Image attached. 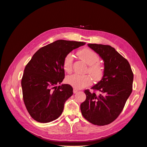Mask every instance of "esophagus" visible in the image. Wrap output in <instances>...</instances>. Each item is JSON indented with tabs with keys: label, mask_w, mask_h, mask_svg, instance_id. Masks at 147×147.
<instances>
[{
	"label": "esophagus",
	"mask_w": 147,
	"mask_h": 147,
	"mask_svg": "<svg viewBox=\"0 0 147 147\" xmlns=\"http://www.w3.org/2000/svg\"><path fill=\"white\" fill-rule=\"evenodd\" d=\"M78 92V89H73V93L74 94H76V93H77Z\"/></svg>",
	"instance_id": "esophagus-1"
}]
</instances>
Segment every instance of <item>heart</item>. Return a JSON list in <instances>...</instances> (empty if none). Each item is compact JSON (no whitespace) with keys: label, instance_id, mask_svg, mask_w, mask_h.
<instances>
[{"label":"heart","instance_id":"heart-1","mask_svg":"<svg viewBox=\"0 0 147 147\" xmlns=\"http://www.w3.org/2000/svg\"><path fill=\"white\" fill-rule=\"evenodd\" d=\"M78 55L82 61L89 66L88 72L95 81H99L104 74V67L98 61L99 56L91 49L85 48L79 51ZM73 55L72 53L67 54L63 59V67L66 73H71L73 63ZM66 81L68 84L75 89H82L91 84L92 78L88 74L79 75L73 74L67 76Z\"/></svg>","mask_w":147,"mask_h":147}]
</instances>
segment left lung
Segmentation results:
<instances>
[{
  "mask_svg": "<svg viewBox=\"0 0 147 147\" xmlns=\"http://www.w3.org/2000/svg\"><path fill=\"white\" fill-rule=\"evenodd\" d=\"M104 61L102 78L91 88L97 95L85 90L86 99L81 104L84 117L92 124L105 125L118 117L132 91L134 74L129 61L109 45L88 44Z\"/></svg>",
  "mask_w": 147,
  "mask_h": 147,
  "instance_id": "1",
  "label": "left lung"
}]
</instances>
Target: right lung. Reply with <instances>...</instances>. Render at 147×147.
Wrapping results in <instances>:
<instances>
[{
	"label": "right lung",
	"instance_id": "right-lung-1",
	"mask_svg": "<svg viewBox=\"0 0 147 147\" xmlns=\"http://www.w3.org/2000/svg\"><path fill=\"white\" fill-rule=\"evenodd\" d=\"M85 44L56 40L39 49L25 66L21 82L23 98L28 113L36 121L50 122L62 114L65 102L73 94L69 84L57 86L65 78L63 59Z\"/></svg>",
	"mask_w": 147,
	"mask_h": 147
}]
</instances>
